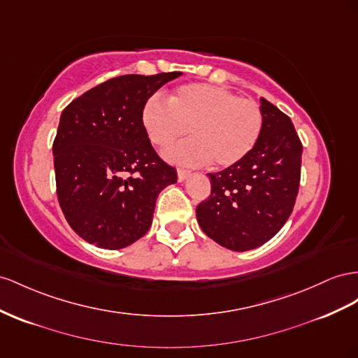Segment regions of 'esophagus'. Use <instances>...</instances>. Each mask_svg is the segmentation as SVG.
<instances>
[{"label": "esophagus", "mask_w": 358, "mask_h": 358, "mask_svg": "<svg viewBox=\"0 0 358 358\" xmlns=\"http://www.w3.org/2000/svg\"><path fill=\"white\" fill-rule=\"evenodd\" d=\"M188 176H189V170L178 169V179H179V180H185Z\"/></svg>", "instance_id": "esophagus-1"}]
</instances>
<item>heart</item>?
I'll use <instances>...</instances> for the list:
<instances>
[{"mask_svg":"<svg viewBox=\"0 0 358 358\" xmlns=\"http://www.w3.org/2000/svg\"><path fill=\"white\" fill-rule=\"evenodd\" d=\"M149 140L166 149L188 134L191 140L167 152L171 161L230 167L244 159L264 129L259 103L212 84L180 85L162 101L152 96L143 107Z\"/></svg>","mask_w":358,"mask_h":358,"instance_id":"heart-1","label":"heart"}]
</instances>
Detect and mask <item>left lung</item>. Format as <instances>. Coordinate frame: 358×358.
<instances>
[{"label": "left lung", "mask_w": 358, "mask_h": 358, "mask_svg": "<svg viewBox=\"0 0 358 358\" xmlns=\"http://www.w3.org/2000/svg\"><path fill=\"white\" fill-rule=\"evenodd\" d=\"M260 110L257 144L235 166L209 173L210 196L196 209L201 230L234 251L262 245L283 227L301 178L303 144L291 119L264 98Z\"/></svg>", "instance_id": "obj_1"}]
</instances>
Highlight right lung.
Masks as SVG:
<instances>
[{
  "label": "right lung",
  "instance_id": "add662e5",
  "mask_svg": "<svg viewBox=\"0 0 358 358\" xmlns=\"http://www.w3.org/2000/svg\"><path fill=\"white\" fill-rule=\"evenodd\" d=\"M180 72L122 75L63 110L52 144L57 197L69 226L96 247L119 250L148 234L159 192L178 180L152 148L143 107Z\"/></svg>",
  "mask_w": 358,
  "mask_h": 358
}]
</instances>
